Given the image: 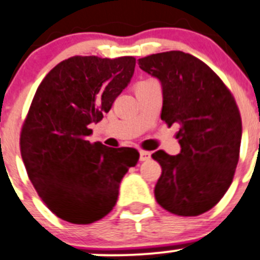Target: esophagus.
Returning <instances> with one entry per match:
<instances>
[{
    "label": "esophagus",
    "mask_w": 260,
    "mask_h": 260,
    "mask_svg": "<svg viewBox=\"0 0 260 260\" xmlns=\"http://www.w3.org/2000/svg\"><path fill=\"white\" fill-rule=\"evenodd\" d=\"M152 155V153L147 152V150H140V160H148Z\"/></svg>",
    "instance_id": "obj_1"
}]
</instances>
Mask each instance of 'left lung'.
I'll use <instances>...</instances> for the list:
<instances>
[{"instance_id":"8db88e82","label":"left lung","mask_w":260,"mask_h":260,"mask_svg":"<svg viewBox=\"0 0 260 260\" xmlns=\"http://www.w3.org/2000/svg\"><path fill=\"white\" fill-rule=\"evenodd\" d=\"M139 68L160 81V118L180 125L181 152L152 154L162 167L155 200L177 216H199L216 206L234 179L243 133L239 108L218 75L191 54H150L139 58Z\"/></svg>"}]
</instances>
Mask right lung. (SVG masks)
Returning a JSON list of instances; mask_svg holds the SVG:
<instances>
[{
	"mask_svg": "<svg viewBox=\"0 0 260 260\" xmlns=\"http://www.w3.org/2000/svg\"><path fill=\"white\" fill-rule=\"evenodd\" d=\"M135 58L74 56L54 66L36 91L20 135L31 184L58 218L89 224L115 207L122 177L139 159L134 148L90 143L89 125L134 75Z\"/></svg>",
	"mask_w": 260,
	"mask_h": 260,
	"instance_id": "add662e5",
	"label": "right lung"
}]
</instances>
